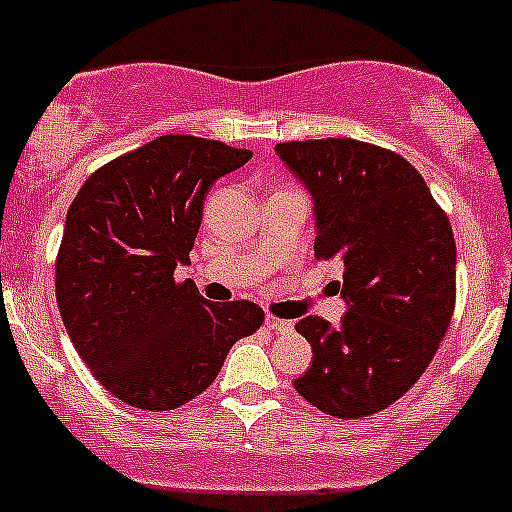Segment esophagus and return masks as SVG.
Returning a JSON list of instances; mask_svg holds the SVG:
<instances>
[{
	"label": "esophagus",
	"mask_w": 512,
	"mask_h": 512,
	"mask_svg": "<svg viewBox=\"0 0 512 512\" xmlns=\"http://www.w3.org/2000/svg\"><path fill=\"white\" fill-rule=\"evenodd\" d=\"M265 326L270 328V331H278V333H290L293 331L295 323L293 321H285V318H275V315L267 313L265 315Z\"/></svg>",
	"instance_id": "esophagus-1"
}]
</instances>
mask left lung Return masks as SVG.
Instances as JSON below:
<instances>
[{
  "mask_svg": "<svg viewBox=\"0 0 512 512\" xmlns=\"http://www.w3.org/2000/svg\"><path fill=\"white\" fill-rule=\"evenodd\" d=\"M275 151L310 191L315 257L343 267L348 310L338 326L298 321L313 364L295 391L331 417H369L417 384L450 328L455 234L422 174L394 151L356 138Z\"/></svg>",
  "mask_w": 512,
  "mask_h": 512,
  "instance_id": "obj_1",
  "label": "left lung"
}]
</instances>
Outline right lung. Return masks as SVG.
<instances>
[{
  "instance_id": "1",
  "label": "right lung",
  "mask_w": 512,
  "mask_h": 512,
  "mask_svg": "<svg viewBox=\"0 0 512 512\" xmlns=\"http://www.w3.org/2000/svg\"><path fill=\"white\" fill-rule=\"evenodd\" d=\"M252 151L197 136H159L100 166L65 217L57 308L95 379L121 401L169 412L202 394L229 348L265 321L250 300L209 303L179 265L207 191Z\"/></svg>"
}]
</instances>
